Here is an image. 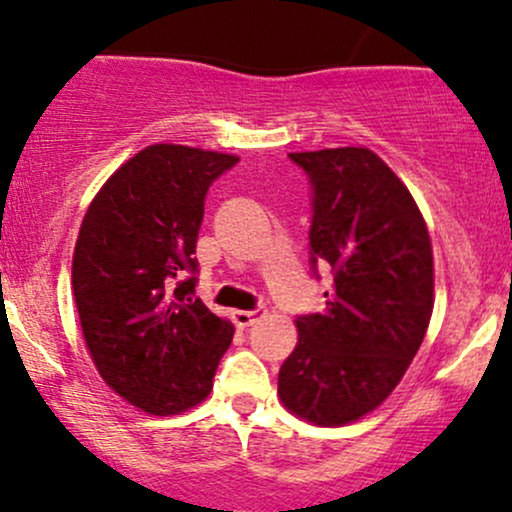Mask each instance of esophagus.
Masks as SVG:
<instances>
[{
    "label": "esophagus",
    "instance_id": "obj_1",
    "mask_svg": "<svg viewBox=\"0 0 512 512\" xmlns=\"http://www.w3.org/2000/svg\"><path fill=\"white\" fill-rule=\"evenodd\" d=\"M262 316H265V311H262V309H255V311L235 309V311H233V321H235V324H238L240 328H247V326L257 324V321H260Z\"/></svg>",
    "mask_w": 512,
    "mask_h": 512
}]
</instances>
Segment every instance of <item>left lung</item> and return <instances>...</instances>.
<instances>
[{"mask_svg": "<svg viewBox=\"0 0 512 512\" xmlns=\"http://www.w3.org/2000/svg\"><path fill=\"white\" fill-rule=\"evenodd\" d=\"M309 174L311 262L328 265L321 314L299 316V341L277 395L297 417L343 427L390 397L434 309V257L410 188L368 147L289 154Z\"/></svg>", "mask_w": 512, "mask_h": 512, "instance_id": "left-lung-1", "label": "left lung"}]
</instances>
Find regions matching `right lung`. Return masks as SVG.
<instances>
[{
    "mask_svg": "<svg viewBox=\"0 0 512 512\" xmlns=\"http://www.w3.org/2000/svg\"><path fill=\"white\" fill-rule=\"evenodd\" d=\"M235 154L149 144L102 184L73 250L85 346L107 387L137 410L171 417L201 405L235 328L193 299L208 186Z\"/></svg>",
    "mask_w": 512,
    "mask_h": 512,
    "instance_id": "right-lung-1",
    "label": "right lung"
}]
</instances>
